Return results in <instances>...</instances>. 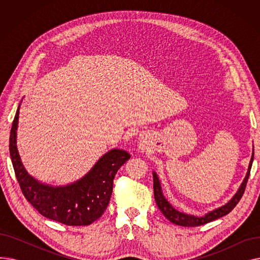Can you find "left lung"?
Listing matches in <instances>:
<instances>
[{
    "label": "left lung",
    "mask_w": 260,
    "mask_h": 260,
    "mask_svg": "<svg viewBox=\"0 0 260 260\" xmlns=\"http://www.w3.org/2000/svg\"><path fill=\"white\" fill-rule=\"evenodd\" d=\"M254 151V149H253ZM253 159H254V152L252 154V158L250 161V165H249V169H248V173L245 175L244 179L241 183V185L239 186L237 193L233 196L228 203H225L224 206L218 208L216 210H213L211 212H209L208 214H206L202 217H197L194 215H188L182 212L177 211L176 209H174L172 207V204L166 199V197L163 196L162 194V189H161V184L159 181L158 176L155 172H153V178H154V196H155V200L157 206L159 208V210L162 212V214L165 215L166 218L172 222L175 223L177 225H181V226H198V225H202V224H206L208 222H211L215 219H218V218H220L222 216L228 215L232 210H233L236 206L237 203L239 202V200L241 199L243 193H244V189L245 186H247V182L249 179V176H250V172H251V168H252V163H253Z\"/></svg>",
    "instance_id": "left-lung-1"
}]
</instances>
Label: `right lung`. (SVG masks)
Here are the masks:
<instances>
[{
    "label": "right lung",
    "mask_w": 260,
    "mask_h": 260,
    "mask_svg": "<svg viewBox=\"0 0 260 260\" xmlns=\"http://www.w3.org/2000/svg\"><path fill=\"white\" fill-rule=\"evenodd\" d=\"M19 111L20 105L12 122L9 153L27 201L41 215L66 225H88L99 219L111 200L115 176L131 155L114 148L104 154L84 177L72 184L52 186L42 183L26 172L18 152Z\"/></svg>",
    "instance_id": "add662e5"
}]
</instances>
